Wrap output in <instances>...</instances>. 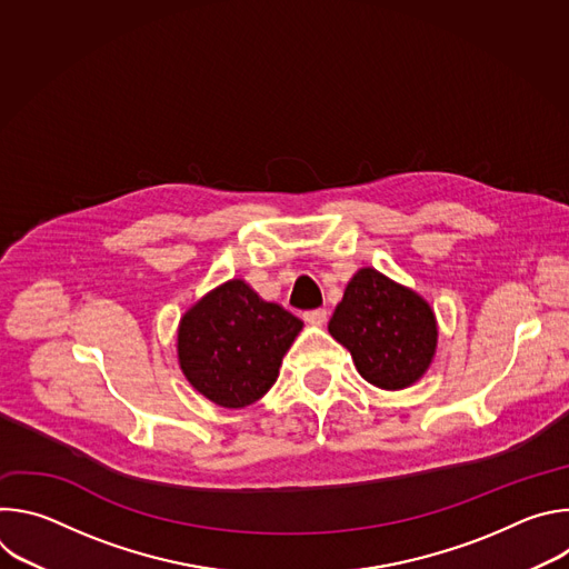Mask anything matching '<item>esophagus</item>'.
Segmentation results:
<instances>
[{
    "label": "esophagus",
    "mask_w": 569,
    "mask_h": 569,
    "mask_svg": "<svg viewBox=\"0 0 569 569\" xmlns=\"http://www.w3.org/2000/svg\"><path fill=\"white\" fill-rule=\"evenodd\" d=\"M303 319H306L308 323H312V327H321V323L327 321V308L306 310V312H303Z\"/></svg>",
    "instance_id": "1"
}]
</instances>
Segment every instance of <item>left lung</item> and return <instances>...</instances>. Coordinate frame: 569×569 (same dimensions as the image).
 <instances>
[{"mask_svg":"<svg viewBox=\"0 0 569 569\" xmlns=\"http://www.w3.org/2000/svg\"><path fill=\"white\" fill-rule=\"evenodd\" d=\"M329 331L351 351L360 376L380 389L417 382L437 347V321L430 306L373 268L351 279Z\"/></svg>","mask_w":569,"mask_h":569,"instance_id":"1","label":"left lung"}]
</instances>
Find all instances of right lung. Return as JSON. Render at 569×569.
I'll list each match as a JSON object with an SVG mask.
<instances>
[{
    "label": "right lung",
    "mask_w": 569,
    "mask_h": 569,
    "mask_svg": "<svg viewBox=\"0 0 569 569\" xmlns=\"http://www.w3.org/2000/svg\"><path fill=\"white\" fill-rule=\"evenodd\" d=\"M301 319L233 279L200 299L180 323L178 356L189 382L222 408H246L277 380Z\"/></svg>",
    "instance_id": "obj_1"
}]
</instances>
